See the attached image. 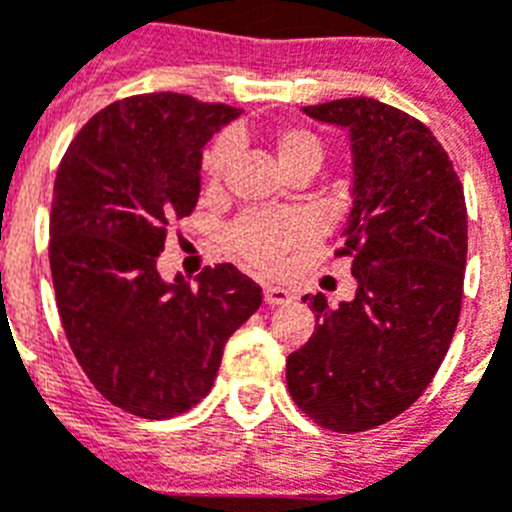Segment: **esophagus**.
I'll return each mask as SVG.
<instances>
[{
    "mask_svg": "<svg viewBox=\"0 0 512 512\" xmlns=\"http://www.w3.org/2000/svg\"><path fill=\"white\" fill-rule=\"evenodd\" d=\"M292 300V292L284 287H271V284H266L264 287V302L269 307H277V305H287V302Z\"/></svg>",
    "mask_w": 512,
    "mask_h": 512,
    "instance_id": "34e87169",
    "label": "esophagus"
}]
</instances>
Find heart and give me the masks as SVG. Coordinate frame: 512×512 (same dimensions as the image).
Returning a JSON list of instances; mask_svg holds the SVG:
<instances>
[{
    "label": "heart",
    "instance_id": "b5f03b06",
    "mask_svg": "<svg viewBox=\"0 0 512 512\" xmlns=\"http://www.w3.org/2000/svg\"><path fill=\"white\" fill-rule=\"evenodd\" d=\"M235 135L220 138L210 151L205 153L202 169H205L207 184L220 187L233 161ZM271 146L277 153L279 166L284 174H300V171H318L323 164L325 146L320 135L300 125H284L271 135ZM307 223L300 215H246L230 228L228 241L238 256L256 266L271 269L284 259L289 248L305 241Z\"/></svg>",
    "mask_w": 512,
    "mask_h": 512
}]
</instances>
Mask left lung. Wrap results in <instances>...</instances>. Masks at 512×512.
Masks as SVG:
<instances>
[{"instance_id":"8db88e82","label":"left lung","mask_w":512,"mask_h":512,"mask_svg":"<svg viewBox=\"0 0 512 512\" xmlns=\"http://www.w3.org/2000/svg\"><path fill=\"white\" fill-rule=\"evenodd\" d=\"M346 130L351 212L338 256L356 295H305L315 333L289 354L292 400L323 428L369 431L408 410L436 377L461 310L467 205L449 153L423 122L369 97L302 107Z\"/></svg>"}]
</instances>
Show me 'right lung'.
Wrapping results in <instances>:
<instances>
[{"instance_id":"add662e5","label":"right lung","mask_w":512,"mask_h":512,"mask_svg":"<svg viewBox=\"0 0 512 512\" xmlns=\"http://www.w3.org/2000/svg\"><path fill=\"white\" fill-rule=\"evenodd\" d=\"M241 115L156 92L120 99L79 130L58 166L51 274L69 346L102 397L148 420L212 390L223 348L261 305L233 264L197 282L156 269L166 228L200 200L202 148Z\"/></svg>"}]
</instances>
